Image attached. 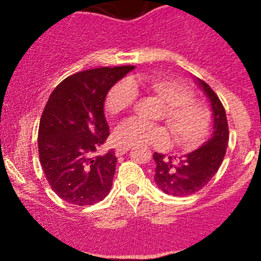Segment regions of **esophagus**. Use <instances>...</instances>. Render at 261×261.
I'll list each match as a JSON object with an SVG mask.
<instances>
[{"label":"esophagus","mask_w":261,"mask_h":261,"mask_svg":"<svg viewBox=\"0 0 261 261\" xmlns=\"http://www.w3.org/2000/svg\"><path fill=\"white\" fill-rule=\"evenodd\" d=\"M128 150H130L128 146H117V149H116V156H121V155H123L125 152H127Z\"/></svg>","instance_id":"obj_1"}]
</instances>
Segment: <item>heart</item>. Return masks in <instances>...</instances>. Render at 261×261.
I'll use <instances>...</instances> for the list:
<instances>
[{
	"instance_id": "b5f03b06",
	"label": "heart",
	"mask_w": 261,
	"mask_h": 261,
	"mask_svg": "<svg viewBox=\"0 0 261 261\" xmlns=\"http://www.w3.org/2000/svg\"><path fill=\"white\" fill-rule=\"evenodd\" d=\"M139 88L151 92L167 105L163 118L178 146L194 149L203 141L211 126V112L203 103L194 101L191 89L172 78L139 77L120 81L107 96L109 114L116 116L131 109L138 98ZM114 136L117 145L128 147L164 146L169 141L167 128L136 117L120 123Z\"/></svg>"
}]
</instances>
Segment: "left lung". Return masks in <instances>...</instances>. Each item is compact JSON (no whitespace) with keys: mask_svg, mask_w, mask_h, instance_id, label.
Segmentation results:
<instances>
[{"mask_svg":"<svg viewBox=\"0 0 261 261\" xmlns=\"http://www.w3.org/2000/svg\"><path fill=\"white\" fill-rule=\"evenodd\" d=\"M197 83L211 102L213 133L211 138L194 151L179 159L154 152L155 184L164 193L186 197L207 186L222 164L228 144V125L226 112L217 94L202 80Z\"/></svg>","mask_w":261,"mask_h":261,"instance_id":"8db88e82","label":"left lung"}]
</instances>
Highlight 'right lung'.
Segmentation results:
<instances>
[{
	"label": "right lung",
	"instance_id": "1",
	"mask_svg": "<svg viewBox=\"0 0 261 261\" xmlns=\"http://www.w3.org/2000/svg\"><path fill=\"white\" fill-rule=\"evenodd\" d=\"M134 65L83 70L60 82L39 125L40 164L53 191L68 203L91 206L110 193L117 158L98 151L110 135L107 93Z\"/></svg>",
	"mask_w": 261,
	"mask_h": 261
}]
</instances>
